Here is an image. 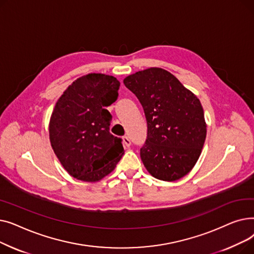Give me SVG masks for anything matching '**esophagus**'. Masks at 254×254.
<instances>
[{"label": "esophagus", "mask_w": 254, "mask_h": 254, "mask_svg": "<svg viewBox=\"0 0 254 254\" xmlns=\"http://www.w3.org/2000/svg\"><path fill=\"white\" fill-rule=\"evenodd\" d=\"M123 140H124V144L127 146V147H129L130 144H131V141L129 140V138L127 137V136H125V137L123 138Z\"/></svg>", "instance_id": "obj_1"}]
</instances>
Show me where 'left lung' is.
<instances>
[{
	"label": "left lung",
	"mask_w": 254,
	"mask_h": 254,
	"mask_svg": "<svg viewBox=\"0 0 254 254\" xmlns=\"http://www.w3.org/2000/svg\"><path fill=\"white\" fill-rule=\"evenodd\" d=\"M124 83L141 103L147 122V138L140 149L145 168L164 181L185 176L198 159L207 134L198 99L161 68L129 75Z\"/></svg>",
	"instance_id": "obj_1"
}]
</instances>
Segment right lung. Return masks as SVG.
I'll return each instance as SVG.
<instances>
[{
  "instance_id": "1",
  "label": "right lung",
  "mask_w": 254,
  "mask_h": 254,
  "mask_svg": "<svg viewBox=\"0 0 254 254\" xmlns=\"http://www.w3.org/2000/svg\"><path fill=\"white\" fill-rule=\"evenodd\" d=\"M120 83L109 75L78 78L56 104L49 124L52 149L71 176L95 182L111 173L124 154L123 139L110 132L105 109L118 98Z\"/></svg>"
}]
</instances>
